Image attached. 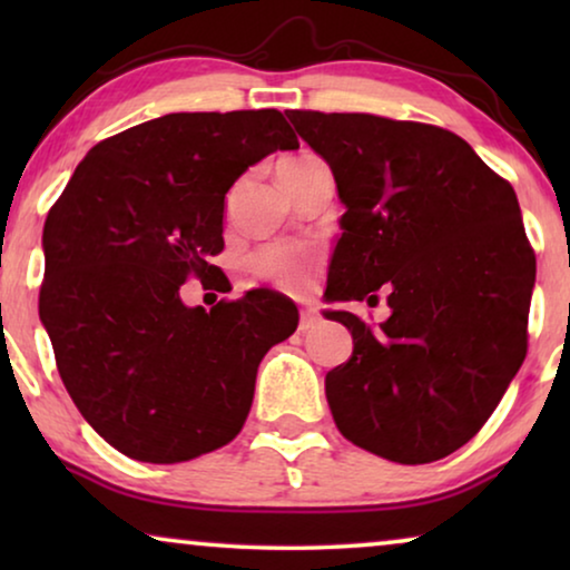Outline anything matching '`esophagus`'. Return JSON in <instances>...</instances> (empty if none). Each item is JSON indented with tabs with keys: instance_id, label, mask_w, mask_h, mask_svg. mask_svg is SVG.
<instances>
[{
	"instance_id": "esophagus-1",
	"label": "esophagus",
	"mask_w": 570,
	"mask_h": 570,
	"mask_svg": "<svg viewBox=\"0 0 570 570\" xmlns=\"http://www.w3.org/2000/svg\"><path fill=\"white\" fill-rule=\"evenodd\" d=\"M318 324V314H316V308H311V306H306L301 311V330L303 332H308V330H314V326Z\"/></svg>"
}]
</instances>
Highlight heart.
Here are the masks:
<instances>
[{
    "label": "heart",
    "instance_id": "obj_1",
    "mask_svg": "<svg viewBox=\"0 0 570 570\" xmlns=\"http://www.w3.org/2000/svg\"><path fill=\"white\" fill-rule=\"evenodd\" d=\"M311 158H314V155H298V158L279 163V168L301 166V163H306ZM308 267H311L308 254L295 244L267 246L254 256L256 275L267 277V279H272V283H277L283 287H301L308 277Z\"/></svg>",
    "mask_w": 570,
    "mask_h": 570
}]
</instances>
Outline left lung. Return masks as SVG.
<instances>
[{"label":"left lung","mask_w":570,"mask_h":570,"mask_svg":"<svg viewBox=\"0 0 570 570\" xmlns=\"http://www.w3.org/2000/svg\"><path fill=\"white\" fill-rule=\"evenodd\" d=\"M332 168L345 215L326 303L386 295L389 318H326L353 355L326 373V402L355 446L428 464L485 425L527 355L534 287L517 191L454 131L371 114L285 111Z\"/></svg>","instance_id":"8db88e82"}]
</instances>
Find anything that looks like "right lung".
Listing matches in <instances>:
<instances>
[{"mask_svg": "<svg viewBox=\"0 0 570 570\" xmlns=\"http://www.w3.org/2000/svg\"><path fill=\"white\" fill-rule=\"evenodd\" d=\"M295 147L275 108L168 114L92 147L46 217L38 311L59 376L129 459L189 462L236 439L262 357L298 326L269 287L209 311L181 301L189 275H220L230 186Z\"/></svg>", "mask_w": 570, "mask_h": 570, "instance_id": "obj_1", "label": "right lung"}]
</instances>
